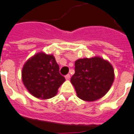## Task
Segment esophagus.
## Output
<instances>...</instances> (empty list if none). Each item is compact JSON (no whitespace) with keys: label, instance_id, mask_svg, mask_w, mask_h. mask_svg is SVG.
<instances>
[{"label":"esophagus","instance_id":"esophagus-1","mask_svg":"<svg viewBox=\"0 0 134 134\" xmlns=\"http://www.w3.org/2000/svg\"><path fill=\"white\" fill-rule=\"evenodd\" d=\"M70 75H69V74H68V75H66V76H65V78H66V80H69V79H70Z\"/></svg>","mask_w":134,"mask_h":134}]
</instances>
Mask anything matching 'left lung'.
Returning <instances> with one entry per match:
<instances>
[{"mask_svg":"<svg viewBox=\"0 0 134 134\" xmlns=\"http://www.w3.org/2000/svg\"><path fill=\"white\" fill-rule=\"evenodd\" d=\"M75 74L70 82L77 97L92 102L109 91L114 81V70L109 62L99 57L80 59L75 63Z\"/></svg>","mask_w":134,"mask_h":134,"instance_id":"obj_1","label":"left lung"}]
</instances>
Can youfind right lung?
Wrapping results in <instances>:
<instances>
[{
	"instance_id": "right-lung-1",
	"label": "right lung",
	"mask_w": 134,
	"mask_h": 134,
	"mask_svg": "<svg viewBox=\"0 0 134 134\" xmlns=\"http://www.w3.org/2000/svg\"><path fill=\"white\" fill-rule=\"evenodd\" d=\"M22 80L31 95L46 99L54 97L66 80L59 73V66L54 57L41 52L25 63Z\"/></svg>"
}]
</instances>
